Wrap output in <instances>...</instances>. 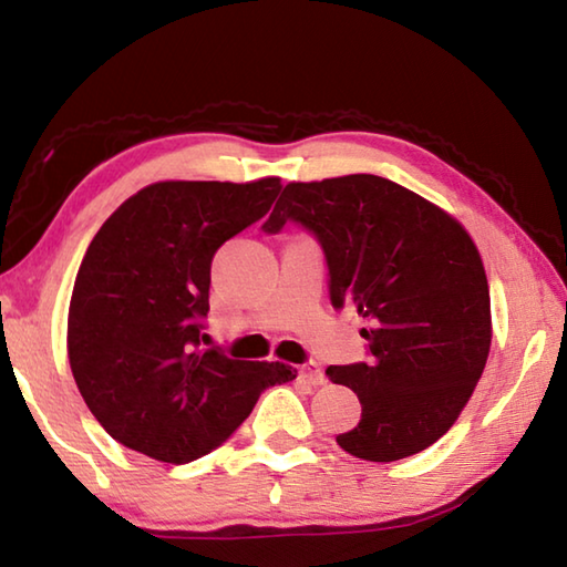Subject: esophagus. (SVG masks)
Returning <instances> with one entry per match:
<instances>
[{"label": "esophagus", "instance_id": "esophagus-1", "mask_svg": "<svg viewBox=\"0 0 567 567\" xmlns=\"http://www.w3.org/2000/svg\"><path fill=\"white\" fill-rule=\"evenodd\" d=\"M300 378L307 385H324V372L318 362H307L300 368Z\"/></svg>", "mask_w": 567, "mask_h": 567}]
</instances>
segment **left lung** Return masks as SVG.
<instances>
[{
    "label": "left lung",
    "mask_w": 567,
    "mask_h": 567,
    "mask_svg": "<svg viewBox=\"0 0 567 567\" xmlns=\"http://www.w3.org/2000/svg\"><path fill=\"white\" fill-rule=\"evenodd\" d=\"M285 223L318 237L332 305H354L370 322L360 332L370 360L324 370L362 405L338 445L372 463L430 447L467 405L491 352V290L473 237L378 175L290 182L262 229Z\"/></svg>",
    "instance_id": "left-lung-1"
}]
</instances>
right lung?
Returning <instances> with one entry per match:
<instances>
[{"instance_id": "add662e5", "label": "right lung", "mask_w": 567, "mask_h": 567, "mask_svg": "<svg viewBox=\"0 0 567 567\" xmlns=\"http://www.w3.org/2000/svg\"><path fill=\"white\" fill-rule=\"evenodd\" d=\"M280 177L155 182L114 209L76 272L66 352L100 425L137 453L182 465L243 425L262 390L297 378L285 362L203 350L209 267L272 207Z\"/></svg>"}]
</instances>
